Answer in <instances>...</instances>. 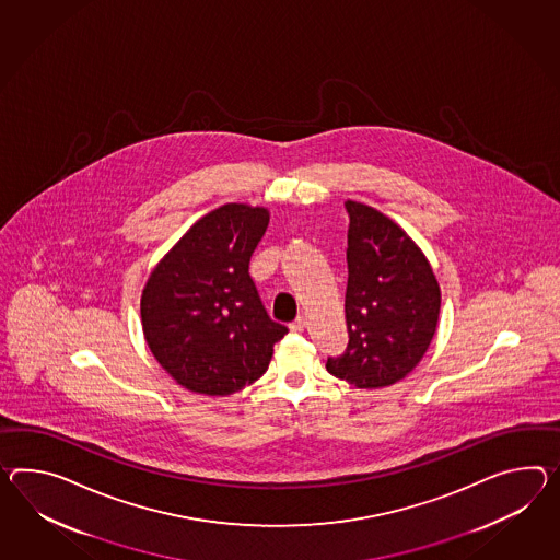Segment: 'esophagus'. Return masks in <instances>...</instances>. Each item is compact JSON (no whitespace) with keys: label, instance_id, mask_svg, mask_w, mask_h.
Masks as SVG:
<instances>
[{"label":"esophagus","instance_id":"obj_1","mask_svg":"<svg viewBox=\"0 0 560 560\" xmlns=\"http://www.w3.org/2000/svg\"><path fill=\"white\" fill-rule=\"evenodd\" d=\"M305 326H307V319L303 317V315H298L291 324H289V328H291V331H303L305 329Z\"/></svg>","mask_w":560,"mask_h":560}]
</instances>
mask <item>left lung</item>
Segmentation results:
<instances>
[{
    "label": "left lung",
    "mask_w": 560,
    "mask_h": 560,
    "mask_svg": "<svg viewBox=\"0 0 560 560\" xmlns=\"http://www.w3.org/2000/svg\"><path fill=\"white\" fill-rule=\"evenodd\" d=\"M348 348L328 358L329 374L355 388H384L421 362L435 336L441 289L423 250L395 220L346 202Z\"/></svg>",
    "instance_id": "8db88e82"
}]
</instances>
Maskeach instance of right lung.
Listing matches in <instances>:
<instances>
[{"instance_id": "1", "label": "right lung", "mask_w": 560, "mask_h": 560, "mask_svg": "<svg viewBox=\"0 0 560 560\" xmlns=\"http://www.w3.org/2000/svg\"><path fill=\"white\" fill-rule=\"evenodd\" d=\"M267 226L262 206H220L191 224L143 287L141 326L151 354L191 393L229 396L259 381L287 334L248 275Z\"/></svg>"}]
</instances>
